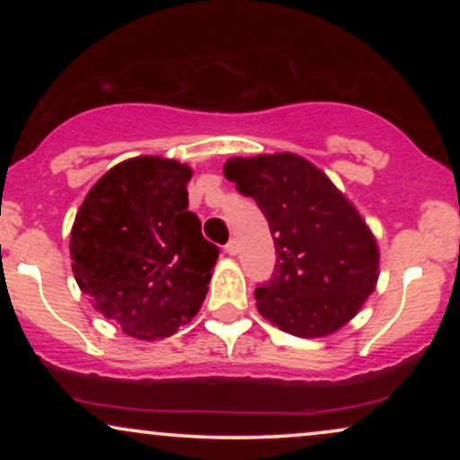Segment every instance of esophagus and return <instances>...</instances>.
Here are the masks:
<instances>
[{"instance_id": "obj_1", "label": "esophagus", "mask_w": 460, "mask_h": 460, "mask_svg": "<svg viewBox=\"0 0 460 460\" xmlns=\"http://www.w3.org/2000/svg\"><path fill=\"white\" fill-rule=\"evenodd\" d=\"M224 251H226V253H228V255H236V253H238V243H236V238H230V241L224 244Z\"/></svg>"}]
</instances>
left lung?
I'll return each mask as SVG.
<instances>
[{
	"label": "left lung",
	"instance_id": "1",
	"mask_svg": "<svg viewBox=\"0 0 460 460\" xmlns=\"http://www.w3.org/2000/svg\"><path fill=\"white\" fill-rule=\"evenodd\" d=\"M224 175L255 200L274 238V274L255 288L261 316L305 339L341 329L379 276V249L349 200L291 153L236 156Z\"/></svg>",
	"mask_w": 460,
	"mask_h": 460
}]
</instances>
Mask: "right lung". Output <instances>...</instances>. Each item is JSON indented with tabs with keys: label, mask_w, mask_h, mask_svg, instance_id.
<instances>
[{
	"label": "right lung",
	"mask_w": 460,
	"mask_h": 460,
	"mask_svg": "<svg viewBox=\"0 0 460 460\" xmlns=\"http://www.w3.org/2000/svg\"><path fill=\"white\" fill-rule=\"evenodd\" d=\"M190 175L161 156L119 163L87 194L71 230L79 288L144 341L173 335L197 316L219 255L188 211Z\"/></svg>",
	"instance_id": "add662e5"
}]
</instances>
